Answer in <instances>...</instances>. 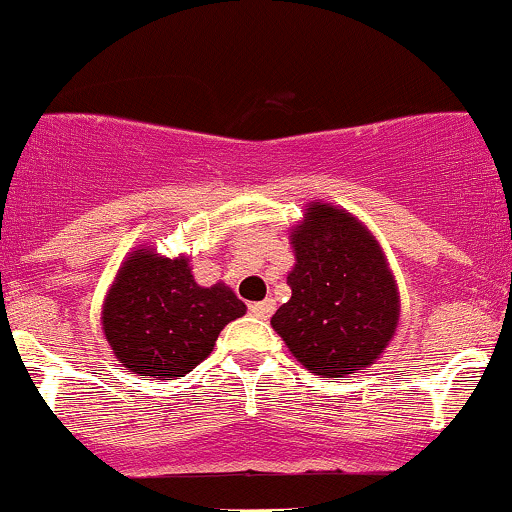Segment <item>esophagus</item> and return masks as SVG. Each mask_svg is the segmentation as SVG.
Instances as JSON below:
<instances>
[{"mask_svg": "<svg viewBox=\"0 0 512 512\" xmlns=\"http://www.w3.org/2000/svg\"><path fill=\"white\" fill-rule=\"evenodd\" d=\"M249 309H251V314H254V317L268 319V317H271V314L275 312V300H273V297H266V300L251 304Z\"/></svg>", "mask_w": 512, "mask_h": 512, "instance_id": "1", "label": "esophagus"}]
</instances>
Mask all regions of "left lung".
<instances>
[{
	"label": "left lung",
	"mask_w": 512,
	"mask_h": 512,
	"mask_svg": "<svg viewBox=\"0 0 512 512\" xmlns=\"http://www.w3.org/2000/svg\"><path fill=\"white\" fill-rule=\"evenodd\" d=\"M290 229L292 297L271 326L297 363L321 377L365 370L392 343L399 326V285L380 241L353 212L307 203Z\"/></svg>",
	"instance_id": "8db88e82"
}]
</instances>
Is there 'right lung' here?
Wrapping results in <instances>:
<instances>
[{
  "mask_svg": "<svg viewBox=\"0 0 512 512\" xmlns=\"http://www.w3.org/2000/svg\"><path fill=\"white\" fill-rule=\"evenodd\" d=\"M246 304L225 283H195L188 256L140 244L120 263L101 307V329L120 365L140 377L179 380L203 363Z\"/></svg>",
  "mask_w": 512,
  "mask_h": 512,
  "instance_id": "add662e5",
  "label": "right lung"
}]
</instances>
